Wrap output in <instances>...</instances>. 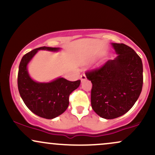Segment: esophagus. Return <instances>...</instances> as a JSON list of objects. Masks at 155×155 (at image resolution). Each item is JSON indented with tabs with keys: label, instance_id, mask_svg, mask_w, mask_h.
I'll return each mask as SVG.
<instances>
[{
	"label": "esophagus",
	"instance_id": "obj_1",
	"mask_svg": "<svg viewBox=\"0 0 155 155\" xmlns=\"http://www.w3.org/2000/svg\"><path fill=\"white\" fill-rule=\"evenodd\" d=\"M80 78H81V81H83V80H85L87 79V77H86V75H85L84 74H82L81 75V76H80Z\"/></svg>",
	"mask_w": 155,
	"mask_h": 155
}]
</instances>
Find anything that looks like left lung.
I'll list each match as a JSON object with an SVG mask.
<instances>
[{"label": "left lung", "instance_id": "left-lung-1", "mask_svg": "<svg viewBox=\"0 0 155 155\" xmlns=\"http://www.w3.org/2000/svg\"><path fill=\"white\" fill-rule=\"evenodd\" d=\"M112 46L118 56L85 73L92 84V109L107 120L127 113L138 100L143 87V64L140 57L124 44L113 43Z\"/></svg>", "mask_w": 155, "mask_h": 155}]
</instances>
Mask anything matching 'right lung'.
<instances>
[{
  "label": "right lung",
  "mask_w": 155,
  "mask_h": 155,
  "mask_svg": "<svg viewBox=\"0 0 155 155\" xmlns=\"http://www.w3.org/2000/svg\"><path fill=\"white\" fill-rule=\"evenodd\" d=\"M40 49L58 51L59 48L41 47L25 54L19 63L17 84L19 95L27 107L35 114L50 120L67 109L70 94L79 87L81 81H71L64 78H58L49 83L33 81L28 74L27 65Z\"/></svg>",
  "instance_id": "add662e5"
}]
</instances>
